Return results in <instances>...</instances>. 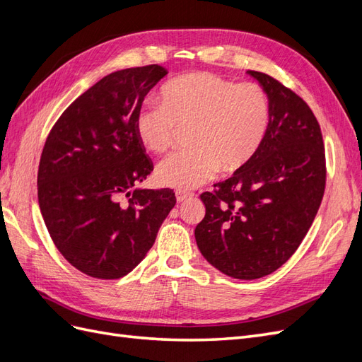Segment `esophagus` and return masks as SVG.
Returning <instances> with one entry per match:
<instances>
[{"instance_id":"obj_1","label":"esophagus","mask_w":362,"mask_h":362,"mask_svg":"<svg viewBox=\"0 0 362 362\" xmlns=\"http://www.w3.org/2000/svg\"><path fill=\"white\" fill-rule=\"evenodd\" d=\"M175 196H177V201H178V202H184V201H187V199L193 198V193H189V192H182V190H178L177 193H175Z\"/></svg>"}]
</instances>
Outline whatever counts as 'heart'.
<instances>
[{
	"label": "heart",
	"instance_id": "obj_1",
	"mask_svg": "<svg viewBox=\"0 0 362 362\" xmlns=\"http://www.w3.org/2000/svg\"><path fill=\"white\" fill-rule=\"evenodd\" d=\"M161 104L137 113L136 136L152 152L172 145L178 129L190 128L193 149L173 152L158 163L164 187L190 190L221 169L234 172L255 156L269 127V100L255 83L235 84L213 74L178 76L161 87Z\"/></svg>",
	"mask_w": 362,
	"mask_h": 362
}]
</instances>
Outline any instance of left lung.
<instances>
[{
	"label": "left lung",
	"mask_w": 362,
	"mask_h": 362,
	"mask_svg": "<svg viewBox=\"0 0 362 362\" xmlns=\"http://www.w3.org/2000/svg\"><path fill=\"white\" fill-rule=\"evenodd\" d=\"M269 100V127L255 156L201 194L196 245L235 279L278 270L302 243L322 204L326 166L320 125L306 103L272 76L247 71Z\"/></svg>",
	"instance_id": "left-lung-1"
}]
</instances>
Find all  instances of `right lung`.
<instances>
[{
	"label": "right lung",
	"mask_w": 362,
	"mask_h": 362,
	"mask_svg": "<svg viewBox=\"0 0 362 362\" xmlns=\"http://www.w3.org/2000/svg\"><path fill=\"white\" fill-rule=\"evenodd\" d=\"M164 75L151 64L104 76L64 110L43 146V222L60 254L92 278L133 270L177 202L170 189L139 187L152 163L136 136V116Z\"/></svg>",
	"instance_id": "obj_1"
}]
</instances>
